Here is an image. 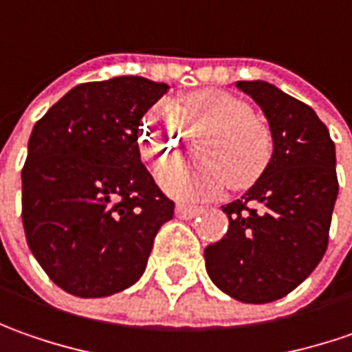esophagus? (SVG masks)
Masks as SVG:
<instances>
[{"instance_id":"1","label":"esophagus","mask_w":352,"mask_h":352,"mask_svg":"<svg viewBox=\"0 0 352 352\" xmlns=\"http://www.w3.org/2000/svg\"><path fill=\"white\" fill-rule=\"evenodd\" d=\"M202 212L200 206H190V204H177L175 214L177 218H183V220H192L195 216H199Z\"/></svg>"}]
</instances>
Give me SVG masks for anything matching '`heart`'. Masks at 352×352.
<instances>
[{"mask_svg": "<svg viewBox=\"0 0 352 352\" xmlns=\"http://www.w3.org/2000/svg\"><path fill=\"white\" fill-rule=\"evenodd\" d=\"M181 129L190 140L203 136L197 146L202 160L169 164L160 171L162 187L175 199H214L226 185L245 190L259 181L273 160L269 124L232 93H190L173 104V111L167 104H155L146 116L140 146L150 160L164 164L187 152Z\"/></svg>", "mask_w": 352, "mask_h": 352, "instance_id": "b5f03b06", "label": "heart"}]
</instances>
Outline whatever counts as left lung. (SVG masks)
<instances>
[{
    "label": "left lung",
    "instance_id": "1",
    "mask_svg": "<svg viewBox=\"0 0 352 352\" xmlns=\"http://www.w3.org/2000/svg\"><path fill=\"white\" fill-rule=\"evenodd\" d=\"M273 132V160L241 199L222 206L226 236L204 249L228 296L267 304L292 292L325 255L339 192L335 144L314 109L267 81H237Z\"/></svg>",
    "mask_w": 352,
    "mask_h": 352
}]
</instances>
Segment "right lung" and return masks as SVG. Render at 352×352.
Here are the masks:
<instances>
[{
    "label": "right lung",
    "instance_id": "1",
    "mask_svg": "<svg viewBox=\"0 0 352 352\" xmlns=\"http://www.w3.org/2000/svg\"><path fill=\"white\" fill-rule=\"evenodd\" d=\"M169 89L138 76L81 83L34 124L23 167V228L34 259L62 290L103 298L146 271L173 218L140 160L138 126Z\"/></svg>",
    "mask_w": 352,
    "mask_h": 352
}]
</instances>
